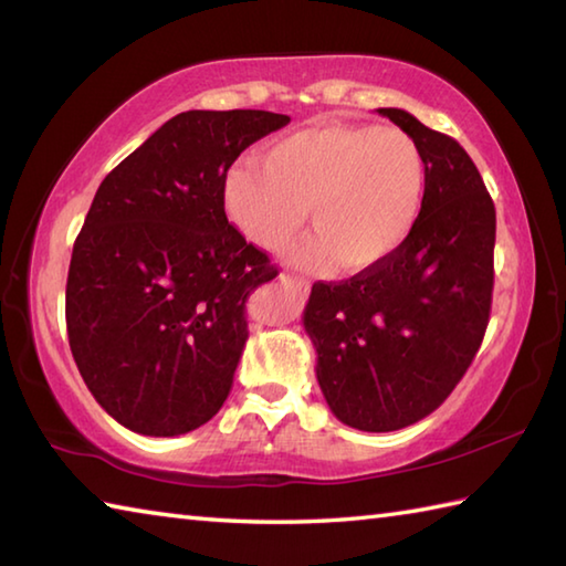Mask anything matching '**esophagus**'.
<instances>
[{"label": "esophagus", "mask_w": 566, "mask_h": 566, "mask_svg": "<svg viewBox=\"0 0 566 566\" xmlns=\"http://www.w3.org/2000/svg\"><path fill=\"white\" fill-rule=\"evenodd\" d=\"M282 282L284 284H290V286H294V290H308V282L306 280H302V276H294V274H282Z\"/></svg>", "instance_id": "34e87169"}]
</instances>
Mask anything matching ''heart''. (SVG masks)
Returning <instances> with one entry per match:
<instances>
[{
  "label": "heart",
  "mask_w": 566,
  "mask_h": 566,
  "mask_svg": "<svg viewBox=\"0 0 566 566\" xmlns=\"http://www.w3.org/2000/svg\"><path fill=\"white\" fill-rule=\"evenodd\" d=\"M428 199V160L413 136L371 124H321L274 140L260 160L233 165L221 207L235 231L268 252L308 219L318 233L298 264L338 260L345 272L389 262L413 235Z\"/></svg>",
  "instance_id": "heart-1"
}]
</instances>
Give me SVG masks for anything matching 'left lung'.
<instances>
[{"label": "left lung", "instance_id": "8db88e82", "mask_svg": "<svg viewBox=\"0 0 566 566\" xmlns=\"http://www.w3.org/2000/svg\"><path fill=\"white\" fill-rule=\"evenodd\" d=\"M428 160V199L408 243L381 268L316 282L304 328L333 416L365 432L436 411L482 345L494 292L496 209L454 138L403 109H377Z\"/></svg>", "mask_w": 566, "mask_h": 566}]
</instances>
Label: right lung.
I'll return each mask as SVG.
<instances>
[{"label": "right lung", "instance_id": "1", "mask_svg": "<svg viewBox=\"0 0 566 566\" xmlns=\"http://www.w3.org/2000/svg\"><path fill=\"white\" fill-rule=\"evenodd\" d=\"M286 124L260 109L177 114L94 195L67 272L70 350L97 403L138 436H185L231 391L245 302L276 270L228 223L221 187Z\"/></svg>", "mask_w": 566, "mask_h": 566}]
</instances>
